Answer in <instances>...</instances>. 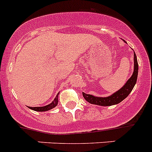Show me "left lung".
Wrapping results in <instances>:
<instances>
[{
	"label": "left lung",
	"instance_id": "left-lung-1",
	"mask_svg": "<svg viewBox=\"0 0 152 152\" xmlns=\"http://www.w3.org/2000/svg\"><path fill=\"white\" fill-rule=\"evenodd\" d=\"M138 72V61H137L136 55L134 52V72H133V74L119 90L107 97H97V96H94L92 95L86 94L85 92H83V96L84 99L91 104H95V105H101V106L116 105V104L121 102L130 94V92H132L134 85L136 83Z\"/></svg>",
	"mask_w": 152,
	"mask_h": 152
}]
</instances>
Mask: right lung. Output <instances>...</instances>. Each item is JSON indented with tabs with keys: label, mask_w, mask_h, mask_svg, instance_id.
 <instances>
[{
	"label": "right lung",
	"mask_w": 152,
	"mask_h": 152,
	"mask_svg": "<svg viewBox=\"0 0 152 152\" xmlns=\"http://www.w3.org/2000/svg\"><path fill=\"white\" fill-rule=\"evenodd\" d=\"M58 96H59V93H57L56 96L55 97L53 101L51 102L50 104H49L47 105H45V106H42V107H29V109H32L34 111H37V112H45V111H48L52 109L53 108L56 107L58 104Z\"/></svg>",
	"instance_id": "obj_1"
}]
</instances>
